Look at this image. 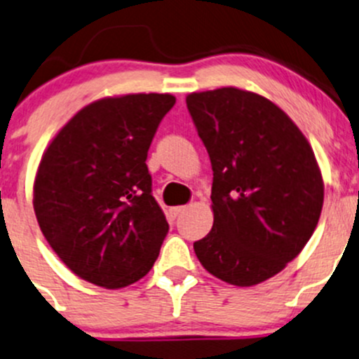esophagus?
Returning <instances> with one entry per match:
<instances>
[{"label":"esophagus","mask_w":359,"mask_h":359,"mask_svg":"<svg viewBox=\"0 0 359 359\" xmlns=\"http://www.w3.org/2000/svg\"><path fill=\"white\" fill-rule=\"evenodd\" d=\"M186 210V206H175V208H172V217H179V215H182Z\"/></svg>","instance_id":"esophagus-1"}]
</instances>
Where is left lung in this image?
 Here are the masks:
<instances>
[{
  "label": "left lung",
  "instance_id": "left-lung-1",
  "mask_svg": "<svg viewBox=\"0 0 359 359\" xmlns=\"http://www.w3.org/2000/svg\"><path fill=\"white\" fill-rule=\"evenodd\" d=\"M213 168V227L194 243L199 263L239 287L292 262L323 206L318 161L299 127L265 96L237 88L186 97Z\"/></svg>",
  "mask_w": 359,
  "mask_h": 359
}]
</instances>
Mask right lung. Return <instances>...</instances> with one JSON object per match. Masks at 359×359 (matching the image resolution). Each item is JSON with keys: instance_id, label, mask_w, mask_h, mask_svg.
I'll return each mask as SVG.
<instances>
[{"instance_id": "obj_1", "label": "right lung", "mask_w": 359, "mask_h": 359, "mask_svg": "<svg viewBox=\"0 0 359 359\" xmlns=\"http://www.w3.org/2000/svg\"><path fill=\"white\" fill-rule=\"evenodd\" d=\"M175 96L89 103L60 129L34 179V213L58 258L94 285L122 289L153 269L168 222L151 194L148 149Z\"/></svg>"}]
</instances>
